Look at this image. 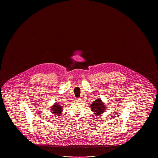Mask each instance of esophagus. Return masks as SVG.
<instances>
[{"mask_svg":"<svg viewBox=\"0 0 158 158\" xmlns=\"http://www.w3.org/2000/svg\"><path fill=\"white\" fill-rule=\"evenodd\" d=\"M76 101H77V102H80V101H81L80 98H76Z\"/></svg>","mask_w":158,"mask_h":158,"instance_id":"34e87169","label":"esophagus"}]
</instances>
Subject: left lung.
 I'll list each match as a JSON object with an SVG mask.
<instances>
[{
    "instance_id": "1",
    "label": "left lung",
    "mask_w": 158,
    "mask_h": 158,
    "mask_svg": "<svg viewBox=\"0 0 158 158\" xmlns=\"http://www.w3.org/2000/svg\"><path fill=\"white\" fill-rule=\"evenodd\" d=\"M91 107L92 111L94 112V114L98 116L99 114H103L105 110V105L101 101V99H97L94 101L91 105Z\"/></svg>"
}]
</instances>
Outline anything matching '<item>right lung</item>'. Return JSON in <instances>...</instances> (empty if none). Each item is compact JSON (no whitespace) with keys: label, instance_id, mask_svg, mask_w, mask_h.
<instances>
[{"label":"right lung","instance_id":"obj_1","mask_svg":"<svg viewBox=\"0 0 158 158\" xmlns=\"http://www.w3.org/2000/svg\"><path fill=\"white\" fill-rule=\"evenodd\" d=\"M52 107V108L51 110L52 113H54V114H57V116L60 115L61 111H63V108L61 107V106H60L59 104H57V103H56Z\"/></svg>","mask_w":158,"mask_h":158}]
</instances>
